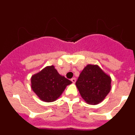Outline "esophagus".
Masks as SVG:
<instances>
[{"instance_id": "esophagus-1", "label": "esophagus", "mask_w": 135, "mask_h": 135, "mask_svg": "<svg viewBox=\"0 0 135 135\" xmlns=\"http://www.w3.org/2000/svg\"><path fill=\"white\" fill-rule=\"evenodd\" d=\"M71 81L72 82H73V83H75V82H76V78H72L71 79Z\"/></svg>"}]
</instances>
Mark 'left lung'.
<instances>
[{
    "label": "left lung",
    "instance_id": "8db88e82",
    "mask_svg": "<svg viewBox=\"0 0 135 135\" xmlns=\"http://www.w3.org/2000/svg\"><path fill=\"white\" fill-rule=\"evenodd\" d=\"M111 78L98 65H87L80 74L76 85L86 103L95 105L103 101L111 89Z\"/></svg>",
    "mask_w": 135,
    "mask_h": 135
}]
</instances>
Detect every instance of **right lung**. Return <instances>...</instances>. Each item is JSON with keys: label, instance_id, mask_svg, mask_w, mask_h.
Returning <instances> with one entry per match:
<instances>
[{"label": "right lung", "instance_id": "add662e5", "mask_svg": "<svg viewBox=\"0 0 135 135\" xmlns=\"http://www.w3.org/2000/svg\"><path fill=\"white\" fill-rule=\"evenodd\" d=\"M32 89L45 102H53L59 98L66 86L71 83L57 72L53 65L48 66L31 78Z\"/></svg>", "mask_w": 135, "mask_h": 135}]
</instances>
